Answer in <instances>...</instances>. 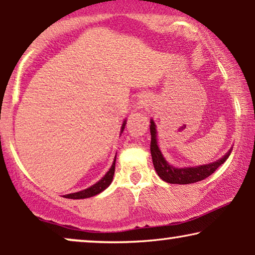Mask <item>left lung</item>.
I'll return each instance as SVG.
<instances>
[{"label":"left lung","instance_id":"obj_1","mask_svg":"<svg viewBox=\"0 0 255 255\" xmlns=\"http://www.w3.org/2000/svg\"><path fill=\"white\" fill-rule=\"evenodd\" d=\"M150 132H151V143H150V151H151L153 167L160 179L164 181L170 182V184H179V185H187L198 182L206 179L214 173L218 167L229 158L232 149L229 150L223 158L216 160V162L200 165L196 167H173L168 164L160 152V150L157 145V131L155 123L151 120V126H150Z\"/></svg>","mask_w":255,"mask_h":255}]
</instances>
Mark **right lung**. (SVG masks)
<instances>
[{
  "label": "right lung",
  "instance_id": "add662e5",
  "mask_svg": "<svg viewBox=\"0 0 255 255\" xmlns=\"http://www.w3.org/2000/svg\"><path fill=\"white\" fill-rule=\"evenodd\" d=\"M125 125L126 123H124L123 127H121V132L124 131L125 129ZM117 158V157H116ZM116 158H114V162L112 164V166L109 170V172L104 175V177L100 179V180L95 184L91 187H89L87 189H84V191H81V192H77V193H71V194H67L64 195V198L66 199H87V198H91V196H95L97 194H99L100 192H103L104 189L109 187L111 185V182L113 180V175H114V171H116Z\"/></svg>",
  "mask_w": 255,
  "mask_h": 255
}]
</instances>
